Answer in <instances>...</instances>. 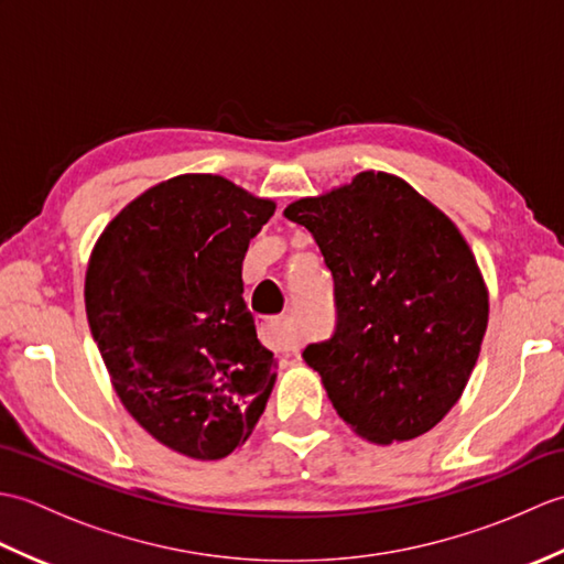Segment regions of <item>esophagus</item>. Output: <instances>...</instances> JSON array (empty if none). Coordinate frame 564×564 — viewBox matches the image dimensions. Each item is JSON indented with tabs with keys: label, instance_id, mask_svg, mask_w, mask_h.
Listing matches in <instances>:
<instances>
[{
	"label": "esophagus",
	"instance_id": "esophagus-1",
	"mask_svg": "<svg viewBox=\"0 0 564 564\" xmlns=\"http://www.w3.org/2000/svg\"><path fill=\"white\" fill-rule=\"evenodd\" d=\"M257 329H259V339L267 344L269 349H275V351L291 349V339H289V334H285L283 317H261Z\"/></svg>",
	"mask_w": 564,
	"mask_h": 564
}]
</instances>
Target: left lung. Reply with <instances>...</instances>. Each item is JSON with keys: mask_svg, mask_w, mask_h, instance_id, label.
<instances>
[{"mask_svg": "<svg viewBox=\"0 0 564 564\" xmlns=\"http://www.w3.org/2000/svg\"><path fill=\"white\" fill-rule=\"evenodd\" d=\"M285 218L313 235L334 279L332 337L303 351L334 410L373 443L426 434L458 402L487 329V289L458 227L382 172L295 200Z\"/></svg>", "mask_w": 564, "mask_h": 564, "instance_id": "left-lung-1", "label": "left lung"}]
</instances>
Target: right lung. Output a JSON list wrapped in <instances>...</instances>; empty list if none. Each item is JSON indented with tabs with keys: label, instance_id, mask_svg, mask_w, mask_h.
Segmentation results:
<instances>
[{
	"label": "right lung",
	"instance_id": "obj_1",
	"mask_svg": "<svg viewBox=\"0 0 564 564\" xmlns=\"http://www.w3.org/2000/svg\"><path fill=\"white\" fill-rule=\"evenodd\" d=\"M273 210L223 176L184 174L118 213L91 254L87 319L118 398L188 458L230 455L271 394L242 261Z\"/></svg>",
	"mask_w": 564,
	"mask_h": 564
}]
</instances>
